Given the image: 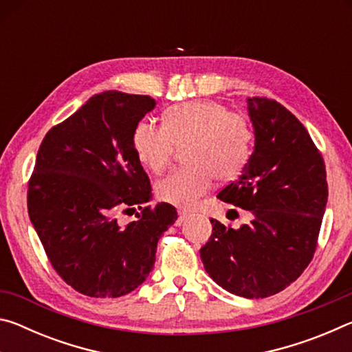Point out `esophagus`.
<instances>
[{"label": "esophagus", "mask_w": 352, "mask_h": 352, "mask_svg": "<svg viewBox=\"0 0 352 352\" xmlns=\"http://www.w3.org/2000/svg\"><path fill=\"white\" fill-rule=\"evenodd\" d=\"M189 216H190V214L186 212V211H178V217H177V220H175V225L180 226L182 223L186 222Z\"/></svg>", "instance_id": "1"}]
</instances>
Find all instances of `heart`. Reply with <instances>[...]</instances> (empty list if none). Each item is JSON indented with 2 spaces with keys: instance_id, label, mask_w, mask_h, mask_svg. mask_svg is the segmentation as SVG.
<instances>
[{
  "instance_id": "b5f03b06",
  "label": "heart",
  "mask_w": 352,
  "mask_h": 352,
  "mask_svg": "<svg viewBox=\"0 0 352 352\" xmlns=\"http://www.w3.org/2000/svg\"><path fill=\"white\" fill-rule=\"evenodd\" d=\"M252 129L245 116L230 111L211 99L170 105L162 126L140 121L132 132V147L138 162L152 174L169 168L175 147L186 144V166L158 183L157 194L166 204L192 208L211 189L214 178H234L248 162Z\"/></svg>"
}]
</instances>
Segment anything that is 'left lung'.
Wrapping results in <instances>:
<instances>
[{"label": "left lung", "mask_w": 352, "mask_h": 352, "mask_svg": "<svg viewBox=\"0 0 352 352\" xmlns=\"http://www.w3.org/2000/svg\"><path fill=\"white\" fill-rule=\"evenodd\" d=\"M254 152L217 199L253 214L231 228L211 219L200 248L208 275L243 298H265L296 281L312 261L327 201L326 166L306 127L276 100L248 98Z\"/></svg>", "instance_id": "8db88e82"}]
</instances>
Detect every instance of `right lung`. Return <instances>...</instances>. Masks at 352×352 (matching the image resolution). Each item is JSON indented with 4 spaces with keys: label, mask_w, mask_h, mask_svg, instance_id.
Listing matches in <instances>:
<instances>
[{
    "label": "right lung",
    "mask_w": 352,
    "mask_h": 352,
    "mask_svg": "<svg viewBox=\"0 0 352 352\" xmlns=\"http://www.w3.org/2000/svg\"><path fill=\"white\" fill-rule=\"evenodd\" d=\"M153 107L141 94H94L40 144L28 183L29 219L52 269L79 294L118 298L135 290L177 219L169 204L147 205L151 180L132 147L135 126ZM135 207V223L117 222Z\"/></svg>",
    "instance_id": "add662e5"
}]
</instances>
